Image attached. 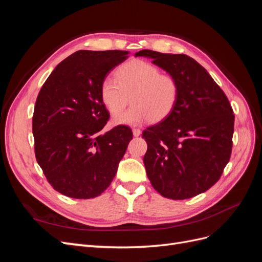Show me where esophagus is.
<instances>
[{
    "instance_id": "34e87169",
    "label": "esophagus",
    "mask_w": 262,
    "mask_h": 262,
    "mask_svg": "<svg viewBox=\"0 0 262 262\" xmlns=\"http://www.w3.org/2000/svg\"><path fill=\"white\" fill-rule=\"evenodd\" d=\"M132 133L134 137H140L141 136V130L139 129H132Z\"/></svg>"
}]
</instances>
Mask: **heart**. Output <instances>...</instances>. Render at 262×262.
<instances>
[{
  "mask_svg": "<svg viewBox=\"0 0 262 262\" xmlns=\"http://www.w3.org/2000/svg\"><path fill=\"white\" fill-rule=\"evenodd\" d=\"M129 97L133 106L119 114L128 103ZM178 97L176 78L162 74L157 67L143 60L124 63L117 70L116 78L107 76L100 85V99L109 113L116 115L113 119L115 124L162 121L171 114Z\"/></svg>",
  "mask_w": 262,
  "mask_h": 262,
  "instance_id": "1",
  "label": "heart"
}]
</instances>
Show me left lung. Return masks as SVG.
<instances>
[{"label":"left lung","mask_w":262,"mask_h":262,"mask_svg":"<svg viewBox=\"0 0 262 262\" xmlns=\"http://www.w3.org/2000/svg\"><path fill=\"white\" fill-rule=\"evenodd\" d=\"M136 57L152 59L179 84L171 114L142 134L147 143L143 162L150 184L172 200L207 191L220 179L232 153L235 116L226 95L187 54L141 50Z\"/></svg>","instance_id":"1"}]
</instances>
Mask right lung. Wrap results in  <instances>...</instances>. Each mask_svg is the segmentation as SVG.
<instances>
[{
  "label": "right lung",
  "instance_id": "add662e5",
  "mask_svg": "<svg viewBox=\"0 0 262 262\" xmlns=\"http://www.w3.org/2000/svg\"><path fill=\"white\" fill-rule=\"evenodd\" d=\"M128 54L76 51L59 63L38 94L33 117L36 160L62 194L98 196L116 176L133 134L126 125L100 134L109 119L100 85Z\"/></svg>",
  "mask_w": 262,
  "mask_h": 262
}]
</instances>
